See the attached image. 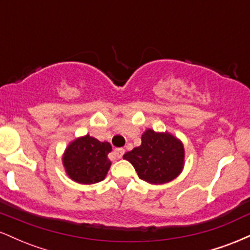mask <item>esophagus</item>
Instances as JSON below:
<instances>
[{
    "instance_id": "esophagus-1",
    "label": "esophagus",
    "mask_w": 250,
    "mask_h": 250,
    "mask_svg": "<svg viewBox=\"0 0 250 250\" xmlns=\"http://www.w3.org/2000/svg\"><path fill=\"white\" fill-rule=\"evenodd\" d=\"M114 154H115L116 157L121 159V157L123 156V154H125V149H123V148H116L115 150H114Z\"/></svg>"
}]
</instances>
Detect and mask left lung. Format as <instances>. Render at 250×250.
<instances>
[{
	"label": "left lung",
	"instance_id": "1",
	"mask_svg": "<svg viewBox=\"0 0 250 250\" xmlns=\"http://www.w3.org/2000/svg\"><path fill=\"white\" fill-rule=\"evenodd\" d=\"M141 146L123 155L134 166L139 177L146 182L162 185L174 180L181 173L185 149L180 140L168 133L146 130Z\"/></svg>",
	"mask_w": 250,
	"mask_h": 250
}]
</instances>
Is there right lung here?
<instances>
[{
	"mask_svg": "<svg viewBox=\"0 0 250 250\" xmlns=\"http://www.w3.org/2000/svg\"><path fill=\"white\" fill-rule=\"evenodd\" d=\"M111 151L109 142L85 135L71 142L65 149L63 165L70 179L83 185L102 181L110 168L108 154Z\"/></svg>",
	"mask_w": 250,
	"mask_h": 250,
	"instance_id": "obj_1",
	"label": "right lung"
}]
</instances>
